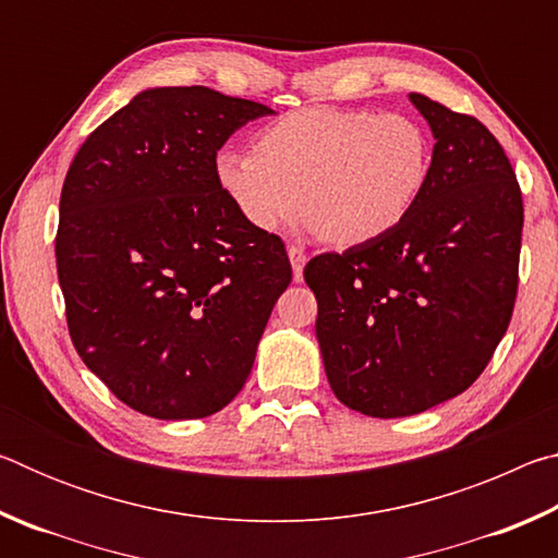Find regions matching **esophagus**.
<instances>
[{"instance_id":"34e87169","label":"esophagus","mask_w":558,"mask_h":558,"mask_svg":"<svg viewBox=\"0 0 558 558\" xmlns=\"http://www.w3.org/2000/svg\"><path fill=\"white\" fill-rule=\"evenodd\" d=\"M288 256H290V263H292V276H295V282H300L302 280V268H305V263H307V253L298 248V245H290Z\"/></svg>"}]
</instances>
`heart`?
Returning a JSON list of instances; mask_svg holds the SVG:
<instances>
[{
	"label": "heart",
	"mask_w": 558,
	"mask_h": 558,
	"mask_svg": "<svg viewBox=\"0 0 558 558\" xmlns=\"http://www.w3.org/2000/svg\"><path fill=\"white\" fill-rule=\"evenodd\" d=\"M430 159L428 132L411 116L323 106L272 122L258 149H221L214 169L253 229H286L307 209L329 243L362 245L409 219Z\"/></svg>",
	"instance_id": "b5f03b06"
}]
</instances>
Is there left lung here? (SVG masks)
<instances>
[{"label":"left lung","mask_w":558,"mask_h":558,"mask_svg":"<svg viewBox=\"0 0 558 558\" xmlns=\"http://www.w3.org/2000/svg\"><path fill=\"white\" fill-rule=\"evenodd\" d=\"M430 179L381 239L305 266L327 381L347 409L401 418L452 399L485 372L512 319L524 206L483 122L421 93Z\"/></svg>","instance_id":"left-lung-1"}]
</instances>
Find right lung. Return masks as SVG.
<instances>
[{
    "mask_svg": "<svg viewBox=\"0 0 558 558\" xmlns=\"http://www.w3.org/2000/svg\"><path fill=\"white\" fill-rule=\"evenodd\" d=\"M260 102L204 86L147 88L73 157L56 266L83 364L159 421L233 401L292 268L216 182V153Z\"/></svg>",
    "mask_w": 558,
    "mask_h": 558,
    "instance_id": "1",
    "label": "right lung"
}]
</instances>
